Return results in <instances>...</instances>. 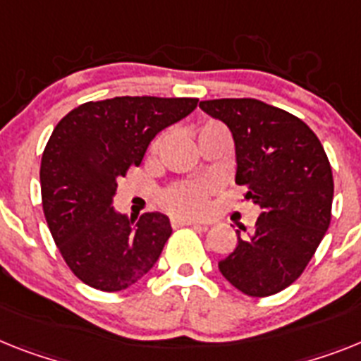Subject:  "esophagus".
Segmentation results:
<instances>
[{
	"label": "esophagus",
	"instance_id": "34e87169",
	"mask_svg": "<svg viewBox=\"0 0 361 361\" xmlns=\"http://www.w3.org/2000/svg\"><path fill=\"white\" fill-rule=\"evenodd\" d=\"M171 224H172V227H181V226H198V227H207V224L198 222V220H190V218H172Z\"/></svg>",
	"mask_w": 361,
	"mask_h": 361
}]
</instances>
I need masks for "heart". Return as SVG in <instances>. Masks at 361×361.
<instances>
[{"mask_svg":"<svg viewBox=\"0 0 361 361\" xmlns=\"http://www.w3.org/2000/svg\"><path fill=\"white\" fill-rule=\"evenodd\" d=\"M220 123L204 124L202 130L207 126ZM163 135H157L150 145V156H156L159 147H161ZM214 195V185L211 181H176L171 187H166L159 195V205L165 209L166 213L176 218H200L205 216L209 211V202Z\"/></svg>","mask_w":361,"mask_h":361,"instance_id":"heart-1","label":"heart"}]
</instances>
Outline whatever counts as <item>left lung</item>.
I'll return each instance as SVG.
<instances>
[{"mask_svg": "<svg viewBox=\"0 0 361 361\" xmlns=\"http://www.w3.org/2000/svg\"><path fill=\"white\" fill-rule=\"evenodd\" d=\"M200 108L231 130L237 185L247 189L242 202L262 211L218 268L250 298L283 292L301 277L330 226L334 178L325 148L299 117L257 99H214Z\"/></svg>", "mask_w": 361, "mask_h": 361, "instance_id": "1", "label": "left lung"}]
</instances>
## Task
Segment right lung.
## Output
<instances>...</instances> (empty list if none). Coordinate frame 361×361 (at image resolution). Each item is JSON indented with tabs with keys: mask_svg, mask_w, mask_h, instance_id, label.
<instances>
[{
	"mask_svg": "<svg viewBox=\"0 0 361 361\" xmlns=\"http://www.w3.org/2000/svg\"><path fill=\"white\" fill-rule=\"evenodd\" d=\"M196 104L189 97H114L84 102L54 126L42 156V207L60 255L84 284L121 292L159 259L172 233L169 218L119 216L111 196L154 135Z\"/></svg>",
	"mask_w": 361,
	"mask_h": 361,
	"instance_id": "right-lung-1",
	"label": "right lung"
}]
</instances>
